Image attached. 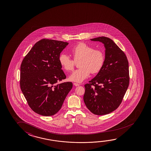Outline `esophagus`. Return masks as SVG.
I'll return each mask as SVG.
<instances>
[{
	"instance_id": "obj_1",
	"label": "esophagus",
	"mask_w": 151,
	"mask_h": 151,
	"mask_svg": "<svg viewBox=\"0 0 151 151\" xmlns=\"http://www.w3.org/2000/svg\"><path fill=\"white\" fill-rule=\"evenodd\" d=\"M74 85L75 86H79V84L76 83H74Z\"/></svg>"
}]
</instances>
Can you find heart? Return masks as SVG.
<instances>
[{
	"instance_id": "heart-1",
	"label": "heart",
	"mask_w": 151,
	"mask_h": 151,
	"mask_svg": "<svg viewBox=\"0 0 151 151\" xmlns=\"http://www.w3.org/2000/svg\"><path fill=\"white\" fill-rule=\"evenodd\" d=\"M70 52L73 59L65 54L59 57V62L62 68L70 72L74 68L75 62H78V69L75 70L69 77L70 81L81 83L92 74L100 72L104 66L105 56L103 50L94 48L85 42H79L72 47Z\"/></svg>"
}]
</instances>
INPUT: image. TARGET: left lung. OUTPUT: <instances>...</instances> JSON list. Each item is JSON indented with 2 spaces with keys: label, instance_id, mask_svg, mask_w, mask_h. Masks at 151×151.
Segmentation results:
<instances>
[{
  "label": "left lung",
  "instance_id": "left-lung-1",
  "mask_svg": "<svg viewBox=\"0 0 151 151\" xmlns=\"http://www.w3.org/2000/svg\"><path fill=\"white\" fill-rule=\"evenodd\" d=\"M91 40L104 44L105 60L101 70L84 85L83 99L92 113L103 115L114 111L121 104L129 83V62L124 52L109 38Z\"/></svg>",
  "mask_w": 151,
  "mask_h": 151
}]
</instances>
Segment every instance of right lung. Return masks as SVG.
Returning a JSON list of instances; mask_svg holds the SVG:
<instances>
[{
  "instance_id": "obj_1",
  "label": "right lung",
  "mask_w": 151,
  "mask_h": 151,
  "mask_svg": "<svg viewBox=\"0 0 151 151\" xmlns=\"http://www.w3.org/2000/svg\"><path fill=\"white\" fill-rule=\"evenodd\" d=\"M68 43L42 39L36 42L22 60L20 86L30 109L42 116H52L61 109L73 87L72 82L58 84L66 78L59 62Z\"/></svg>"
}]
</instances>
